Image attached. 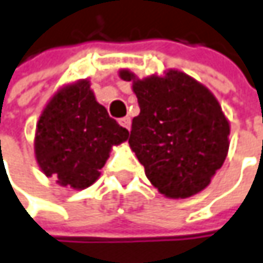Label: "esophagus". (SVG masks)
I'll list each match as a JSON object with an SVG mask.
<instances>
[{
  "mask_svg": "<svg viewBox=\"0 0 263 263\" xmlns=\"http://www.w3.org/2000/svg\"><path fill=\"white\" fill-rule=\"evenodd\" d=\"M119 122H121V125H122L123 128H126L128 131L131 129V118H128V116H125V118H122V119H121Z\"/></svg>",
  "mask_w": 263,
  "mask_h": 263,
  "instance_id": "34e87169",
  "label": "esophagus"
}]
</instances>
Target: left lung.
<instances>
[{"label":"left lung","mask_w":263,"mask_h":263,"mask_svg":"<svg viewBox=\"0 0 263 263\" xmlns=\"http://www.w3.org/2000/svg\"><path fill=\"white\" fill-rule=\"evenodd\" d=\"M131 81L141 112L132 119L129 147L160 194L185 199L211 183L230 147V122L215 96L179 69Z\"/></svg>","instance_id":"obj_1"}]
</instances>
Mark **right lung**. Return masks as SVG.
I'll return each instance as SVG.
<instances>
[{
    "mask_svg": "<svg viewBox=\"0 0 263 263\" xmlns=\"http://www.w3.org/2000/svg\"><path fill=\"white\" fill-rule=\"evenodd\" d=\"M129 132L96 100L88 80L61 86L42 110L34 132V157L43 175L76 191L100 176L112 147Z\"/></svg>",
    "mask_w": 263,
    "mask_h": 263,
    "instance_id": "add662e5",
    "label": "right lung"
}]
</instances>
